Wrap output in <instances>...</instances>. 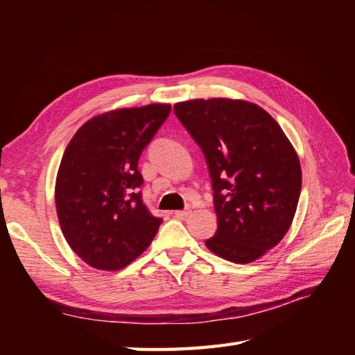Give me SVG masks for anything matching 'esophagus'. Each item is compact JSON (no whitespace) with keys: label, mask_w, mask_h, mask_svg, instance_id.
<instances>
[{"label":"esophagus","mask_w":355,"mask_h":355,"mask_svg":"<svg viewBox=\"0 0 355 355\" xmlns=\"http://www.w3.org/2000/svg\"><path fill=\"white\" fill-rule=\"evenodd\" d=\"M191 214H192V210H191V209L175 210V216H177V218H182V220H183V218H187V216H189Z\"/></svg>","instance_id":"esophagus-1"}]
</instances>
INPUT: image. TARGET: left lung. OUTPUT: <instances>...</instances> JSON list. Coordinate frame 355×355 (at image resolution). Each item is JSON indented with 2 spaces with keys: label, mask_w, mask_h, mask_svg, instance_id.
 Masks as SVG:
<instances>
[{
  "label": "left lung",
  "mask_w": 355,
  "mask_h": 355,
  "mask_svg": "<svg viewBox=\"0 0 355 355\" xmlns=\"http://www.w3.org/2000/svg\"><path fill=\"white\" fill-rule=\"evenodd\" d=\"M206 157L216 233L206 241L220 258L248 263L281 243L296 214L302 171L282 128L245 101L195 99L173 105Z\"/></svg>",
  "instance_id": "left-lung-1"
}]
</instances>
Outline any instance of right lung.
<instances>
[{
	"instance_id": "obj_1",
	"label": "right lung",
	"mask_w": 355,
	"mask_h": 355,
	"mask_svg": "<svg viewBox=\"0 0 355 355\" xmlns=\"http://www.w3.org/2000/svg\"><path fill=\"white\" fill-rule=\"evenodd\" d=\"M169 112L168 103L105 112L82 125L67 146L55 187L58 220L89 267L130 266L157 235L163 220L143 205L137 164Z\"/></svg>"
}]
</instances>
